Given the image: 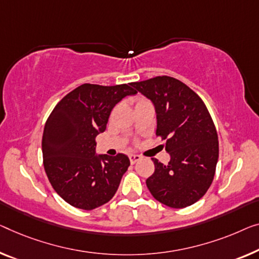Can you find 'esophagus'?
<instances>
[{
    "label": "esophagus",
    "mask_w": 259,
    "mask_h": 259,
    "mask_svg": "<svg viewBox=\"0 0 259 259\" xmlns=\"http://www.w3.org/2000/svg\"><path fill=\"white\" fill-rule=\"evenodd\" d=\"M141 156H138V154H130L129 156V159H130V163L131 164H135V163H137L138 160H141Z\"/></svg>",
    "instance_id": "obj_1"
}]
</instances>
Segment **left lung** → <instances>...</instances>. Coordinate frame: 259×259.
<instances>
[{
    "label": "left lung",
    "instance_id": "8db88e82",
    "mask_svg": "<svg viewBox=\"0 0 259 259\" xmlns=\"http://www.w3.org/2000/svg\"><path fill=\"white\" fill-rule=\"evenodd\" d=\"M153 103L156 135L165 140L168 164L153 158L154 172L146 186L158 201L171 208L195 203L213 183L219 141L213 119L200 96L171 76L133 82Z\"/></svg>",
    "mask_w": 259,
    "mask_h": 259
}]
</instances>
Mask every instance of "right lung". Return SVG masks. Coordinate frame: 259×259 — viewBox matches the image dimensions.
<instances>
[{
	"label": "right lung",
	"mask_w": 259,
	"mask_h": 259,
	"mask_svg": "<svg viewBox=\"0 0 259 259\" xmlns=\"http://www.w3.org/2000/svg\"><path fill=\"white\" fill-rule=\"evenodd\" d=\"M131 83H83L61 99L45 123L44 168L55 191L73 207L95 209L116 193L128 156L96 154L95 137L107 128L113 108L137 92Z\"/></svg>",
	"instance_id": "1"
}]
</instances>
